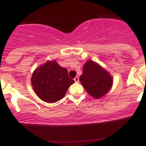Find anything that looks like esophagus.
<instances>
[{
	"label": "esophagus",
	"mask_w": 146,
	"mask_h": 146,
	"mask_svg": "<svg viewBox=\"0 0 146 146\" xmlns=\"http://www.w3.org/2000/svg\"><path fill=\"white\" fill-rule=\"evenodd\" d=\"M74 81L75 82H79V77L78 76H76L75 78H74Z\"/></svg>",
	"instance_id": "esophagus-1"
}]
</instances>
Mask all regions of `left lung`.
I'll use <instances>...</instances> for the list:
<instances>
[{
    "mask_svg": "<svg viewBox=\"0 0 146 146\" xmlns=\"http://www.w3.org/2000/svg\"><path fill=\"white\" fill-rule=\"evenodd\" d=\"M80 81L88 94L97 99L107 93L113 84L109 73L91 60L85 63Z\"/></svg>",
    "mask_w": 146,
    "mask_h": 146,
    "instance_id": "8db88e82",
    "label": "left lung"
}]
</instances>
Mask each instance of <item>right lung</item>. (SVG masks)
<instances>
[{"label":"right lung","mask_w":146,"mask_h":146,"mask_svg":"<svg viewBox=\"0 0 146 146\" xmlns=\"http://www.w3.org/2000/svg\"><path fill=\"white\" fill-rule=\"evenodd\" d=\"M74 80L69 78L66 68L56 61L46 62L33 72L31 84L36 95L43 101L53 103L64 98Z\"/></svg>","instance_id":"obj_1"}]
</instances>
